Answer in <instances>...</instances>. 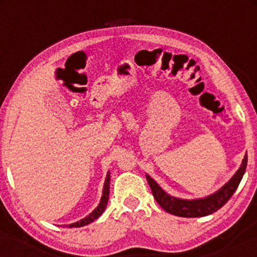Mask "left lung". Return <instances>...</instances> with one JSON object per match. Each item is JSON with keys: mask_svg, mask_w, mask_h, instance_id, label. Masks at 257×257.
<instances>
[{"mask_svg": "<svg viewBox=\"0 0 257 257\" xmlns=\"http://www.w3.org/2000/svg\"><path fill=\"white\" fill-rule=\"evenodd\" d=\"M246 164L247 157L245 156L239 170L234 174V176H233V178L229 180L220 191H217L216 193L211 194V196L203 199L185 200L174 198V197H170L169 194L164 192V191L162 190V188L159 187L149 175H146V179L150 187H151L152 194L153 197H155L156 202H157L167 213L181 217L206 216V215H210L215 213V211H217L220 208H222V206L228 202L229 198L233 196V193H234V191L237 190L244 173H245Z\"/></svg>", "mask_w": 257, "mask_h": 257, "instance_id": "left-lung-1", "label": "left lung"}]
</instances>
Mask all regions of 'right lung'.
<instances>
[{"label":"right lung","mask_w":257,"mask_h":257,"mask_svg":"<svg viewBox=\"0 0 257 257\" xmlns=\"http://www.w3.org/2000/svg\"><path fill=\"white\" fill-rule=\"evenodd\" d=\"M108 194H110V175H108V174H107V176H106V180H105L104 192H102L101 202H100V204L98 205V208H96L95 210L93 211V213L88 215L87 217H84V219H82L81 221H78V222H75V223H72V225H69V227H82V226L88 225V223L93 222L94 220L98 219L100 215L102 214V211L105 210L106 205H107Z\"/></svg>","instance_id":"add662e5"}]
</instances>
